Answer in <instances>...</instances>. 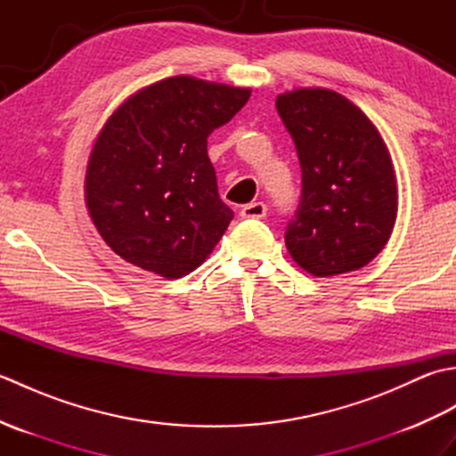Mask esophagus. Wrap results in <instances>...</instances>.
I'll return each mask as SVG.
<instances>
[{
  "mask_svg": "<svg viewBox=\"0 0 456 456\" xmlns=\"http://www.w3.org/2000/svg\"><path fill=\"white\" fill-rule=\"evenodd\" d=\"M266 216V203L253 201L240 209V217L243 219H263Z\"/></svg>",
  "mask_w": 456,
  "mask_h": 456,
  "instance_id": "34e87169",
  "label": "esophagus"
}]
</instances>
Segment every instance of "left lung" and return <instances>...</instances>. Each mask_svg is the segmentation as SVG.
<instances>
[{
  "mask_svg": "<svg viewBox=\"0 0 456 456\" xmlns=\"http://www.w3.org/2000/svg\"><path fill=\"white\" fill-rule=\"evenodd\" d=\"M276 110L302 168V196L284 233L289 255L322 278L366 266L388 243L398 213L380 133L331 90L278 95Z\"/></svg>",
  "mask_w": 456,
  "mask_h": 456,
  "instance_id": "8db88e82",
  "label": "left lung"
}]
</instances>
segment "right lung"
<instances>
[{"instance_id": "1", "label": "right lung", "mask_w": 456, "mask_h": 456, "mask_svg": "<svg viewBox=\"0 0 456 456\" xmlns=\"http://www.w3.org/2000/svg\"><path fill=\"white\" fill-rule=\"evenodd\" d=\"M250 90L176 76L149 86L105 123L86 174L90 217L127 263L164 278L196 270L225 233L208 137Z\"/></svg>"}]
</instances>
